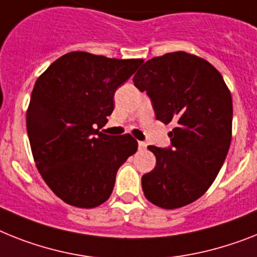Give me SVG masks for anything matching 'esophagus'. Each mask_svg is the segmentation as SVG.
Segmentation results:
<instances>
[{
    "label": "esophagus",
    "mask_w": 257,
    "mask_h": 257,
    "mask_svg": "<svg viewBox=\"0 0 257 257\" xmlns=\"http://www.w3.org/2000/svg\"><path fill=\"white\" fill-rule=\"evenodd\" d=\"M138 146H139V150H146L147 148V143L146 142H139Z\"/></svg>",
    "instance_id": "1"
}]
</instances>
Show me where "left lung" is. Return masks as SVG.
Returning <instances> with one entry per match:
<instances>
[{"mask_svg": "<svg viewBox=\"0 0 257 257\" xmlns=\"http://www.w3.org/2000/svg\"><path fill=\"white\" fill-rule=\"evenodd\" d=\"M134 84L147 92L156 119L173 124L171 147L148 146L156 165L142 177L144 196L163 209L198 200L227 156L232 133V98L219 72L184 51L146 61Z\"/></svg>", "mask_w": 257, "mask_h": 257, "instance_id": "left-lung-1", "label": "left lung"}]
</instances>
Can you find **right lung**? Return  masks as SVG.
<instances>
[{
  "label": "right lung",
  "mask_w": 257,
  "mask_h": 257,
  "mask_svg": "<svg viewBox=\"0 0 257 257\" xmlns=\"http://www.w3.org/2000/svg\"><path fill=\"white\" fill-rule=\"evenodd\" d=\"M142 59H109L82 51L55 60L34 85L26 126L34 162L68 205L92 209L109 200L119 167L138 150L130 134L101 133L114 93Z\"/></svg>",
  "instance_id": "1"
}]
</instances>
